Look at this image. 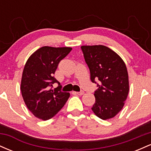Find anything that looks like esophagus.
<instances>
[{"mask_svg":"<svg viewBox=\"0 0 151 151\" xmlns=\"http://www.w3.org/2000/svg\"><path fill=\"white\" fill-rule=\"evenodd\" d=\"M84 91H77V92H75V93H77V94L79 95V96H81V95L84 94Z\"/></svg>","mask_w":151,"mask_h":151,"instance_id":"esophagus-1","label":"esophagus"}]
</instances>
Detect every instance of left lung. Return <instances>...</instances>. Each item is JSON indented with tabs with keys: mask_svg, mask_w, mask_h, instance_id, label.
Here are the masks:
<instances>
[{
	"mask_svg": "<svg viewBox=\"0 0 151 151\" xmlns=\"http://www.w3.org/2000/svg\"><path fill=\"white\" fill-rule=\"evenodd\" d=\"M81 48L91 81L98 86L91 110L103 120L114 118L124 107L129 91L125 63L118 54L104 45H84Z\"/></svg>",
	"mask_w": 151,
	"mask_h": 151,
	"instance_id": "1",
	"label": "left lung"
}]
</instances>
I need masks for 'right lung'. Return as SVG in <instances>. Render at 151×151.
<instances>
[{"mask_svg":"<svg viewBox=\"0 0 151 151\" xmlns=\"http://www.w3.org/2000/svg\"><path fill=\"white\" fill-rule=\"evenodd\" d=\"M71 47L45 46L36 50L26 62L22 72L20 90L27 109L35 117L46 121L61 110L70 93L60 91L62 86L54 77L62 59L70 52ZM54 83L59 86L49 89Z\"/></svg>","mask_w":151,"mask_h":151,"instance_id":"add662e5","label":"right lung"}]
</instances>
